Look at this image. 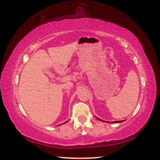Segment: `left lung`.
Returning a JSON list of instances; mask_svg holds the SVG:
<instances>
[{"instance_id": "obj_1", "label": "left lung", "mask_w": 160, "mask_h": 160, "mask_svg": "<svg viewBox=\"0 0 160 160\" xmlns=\"http://www.w3.org/2000/svg\"><path fill=\"white\" fill-rule=\"evenodd\" d=\"M96 118L98 119V120H100V121H102V122H107V121L102 120H100V119L98 118L97 117H96ZM124 120H122V121H115V122H112V123H120V122H124Z\"/></svg>"}]
</instances>
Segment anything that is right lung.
<instances>
[{
	"mask_svg": "<svg viewBox=\"0 0 160 160\" xmlns=\"http://www.w3.org/2000/svg\"><path fill=\"white\" fill-rule=\"evenodd\" d=\"M66 122H67H67H64V123H66Z\"/></svg>",
	"mask_w": 160,
	"mask_h": 160,
	"instance_id": "obj_1",
	"label": "right lung"
}]
</instances>
